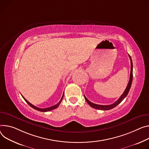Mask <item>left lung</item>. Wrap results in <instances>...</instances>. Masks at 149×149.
I'll return each mask as SVG.
<instances>
[{"mask_svg": "<svg viewBox=\"0 0 149 149\" xmlns=\"http://www.w3.org/2000/svg\"><path fill=\"white\" fill-rule=\"evenodd\" d=\"M129 55V57H130V61H131V72H130V80H129L128 84V85L127 86V88H126L125 90L123 93V94H122L121 96L114 103H113L112 104H110V105H100V104H95V103H93L90 102L86 98V97L84 95L86 100L87 101L88 104L91 107L94 108V109H99V110H103V111L110 110V109H113V108H114L115 107H116L118 104H119L122 101H123L126 97V96H127V94H128V92H129V91L130 90V88H131V84H132V77H133V74H132V66H133L132 62V59H131V56H130V55Z\"/></svg>", "mask_w": 149, "mask_h": 149, "instance_id": "1", "label": "left lung"}]
</instances>
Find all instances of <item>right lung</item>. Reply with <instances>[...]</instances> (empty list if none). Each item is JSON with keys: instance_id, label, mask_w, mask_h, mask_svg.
Here are the masks:
<instances>
[{"instance_id": "right-lung-1", "label": "right lung", "mask_w": 149, "mask_h": 149, "mask_svg": "<svg viewBox=\"0 0 149 149\" xmlns=\"http://www.w3.org/2000/svg\"><path fill=\"white\" fill-rule=\"evenodd\" d=\"M63 95H64V93H63V96H62V98H61V100L56 104H55V105H54V106H50V107H47V108H44V109H43V108H39V107H36V106H34L33 104H32L31 103H30L29 101H27L22 96V97L24 98V99L25 100V101L31 107H33V109H36V110H37V111H40V112H48V111H52V110H53V109H56V108L59 106V105L60 104V103H61V102H62V99H63Z\"/></svg>"}]
</instances>
